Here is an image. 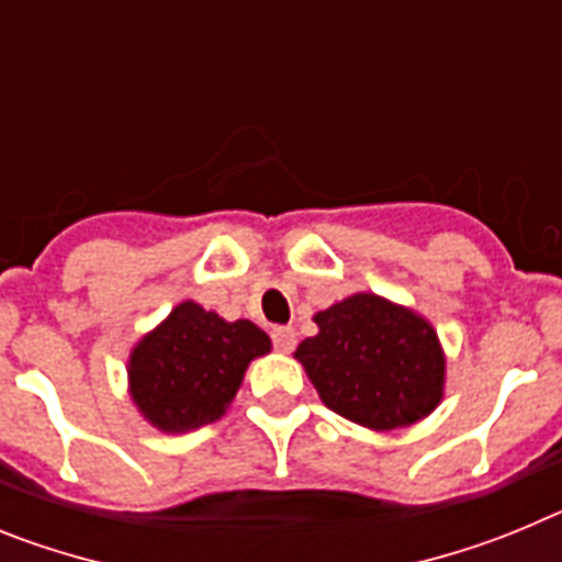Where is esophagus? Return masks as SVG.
Returning <instances> with one entry per match:
<instances>
[{
	"instance_id": "obj_1",
	"label": "esophagus",
	"mask_w": 562,
	"mask_h": 562,
	"mask_svg": "<svg viewBox=\"0 0 562 562\" xmlns=\"http://www.w3.org/2000/svg\"><path fill=\"white\" fill-rule=\"evenodd\" d=\"M295 329L292 326H278V329H272V342H276L278 351H284V355H290L292 349H295Z\"/></svg>"
}]
</instances>
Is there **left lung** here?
Listing matches in <instances>:
<instances>
[{"label":"left lung","instance_id":"left-lung-1","mask_svg":"<svg viewBox=\"0 0 562 562\" xmlns=\"http://www.w3.org/2000/svg\"><path fill=\"white\" fill-rule=\"evenodd\" d=\"M312 321L317 335L297 342L295 360L326 408L380 434L439 408L448 357L428 317L376 292H355Z\"/></svg>","mask_w":562,"mask_h":562}]
</instances>
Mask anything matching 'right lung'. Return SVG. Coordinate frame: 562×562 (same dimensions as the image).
Wrapping results in <instances>:
<instances>
[{
  "label": "right lung",
  "instance_id": "obj_1",
  "mask_svg": "<svg viewBox=\"0 0 562 562\" xmlns=\"http://www.w3.org/2000/svg\"><path fill=\"white\" fill-rule=\"evenodd\" d=\"M270 349L252 321L182 301L128 351V396L160 434H191L227 414L247 366Z\"/></svg>",
  "mask_w": 562,
  "mask_h": 562
}]
</instances>
